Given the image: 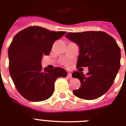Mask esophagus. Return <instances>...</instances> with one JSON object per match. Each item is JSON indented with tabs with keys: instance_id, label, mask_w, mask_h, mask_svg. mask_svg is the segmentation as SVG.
<instances>
[{
	"instance_id": "esophagus-1",
	"label": "esophagus",
	"mask_w": 126,
	"mask_h": 126,
	"mask_svg": "<svg viewBox=\"0 0 126 126\" xmlns=\"http://www.w3.org/2000/svg\"><path fill=\"white\" fill-rule=\"evenodd\" d=\"M67 78L69 79H72V75H71V73H68V75H67Z\"/></svg>"
}]
</instances>
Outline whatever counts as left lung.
<instances>
[{"mask_svg":"<svg viewBox=\"0 0 126 126\" xmlns=\"http://www.w3.org/2000/svg\"><path fill=\"white\" fill-rule=\"evenodd\" d=\"M65 37L79 47L77 68L88 67L86 75L80 68L72 74L80 80V88L73 94L83 99L93 100L105 94L113 84L120 67V48L116 40L103 31L69 32Z\"/></svg>","mask_w":126,"mask_h":126,"instance_id":"obj_1","label":"left lung"}]
</instances>
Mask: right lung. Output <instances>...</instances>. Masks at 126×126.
<instances>
[{
  "label": "right lung",
  "mask_w": 126,
  "mask_h": 126,
  "mask_svg": "<svg viewBox=\"0 0 126 126\" xmlns=\"http://www.w3.org/2000/svg\"><path fill=\"white\" fill-rule=\"evenodd\" d=\"M66 33L31 26L15 35L8 48L9 71L16 88L26 99L42 101L51 97L54 83L67 72L61 67L42 69L43 55H48L53 42Z\"/></svg>",
  "instance_id": "right-lung-1"
}]
</instances>
